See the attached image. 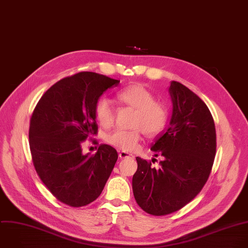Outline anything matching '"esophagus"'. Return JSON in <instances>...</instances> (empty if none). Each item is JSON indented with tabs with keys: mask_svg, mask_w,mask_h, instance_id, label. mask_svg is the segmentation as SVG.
Returning a JSON list of instances; mask_svg holds the SVG:
<instances>
[{
	"mask_svg": "<svg viewBox=\"0 0 248 248\" xmlns=\"http://www.w3.org/2000/svg\"><path fill=\"white\" fill-rule=\"evenodd\" d=\"M119 156H120L121 158H126V157H130V156H133V155H130V154H128V153H126V152H124V151H122V152H120Z\"/></svg>",
	"mask_w": 248,
	"mask_h": 248,
	"instance_id": "1",
	"label": "esophagus"
}]
</instances>
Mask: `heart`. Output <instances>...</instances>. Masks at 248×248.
<instances>
[{"label": "heart", "mask_w": 248, "mask_h": 248, "mask_svg": "<svg viewBox=\"0 0 248 248\" xmlns=\"http://www.w3.org/2000/svg\"><path fill=\"white\" fill-rule=\"evenodd\" d=\"M117 99L136 110L132 129H116L109 133L106 140L114 147L132 152L137 149L142 135L156 137L167 128L170 121V112L162 102L155 101L154 93L141 84H133L120 90L116 93ZM96 121L105 128H109L115 122V106L109 98L99 97L93 107Z\"/></svg>", "instance_id": "1"}]
</instances>
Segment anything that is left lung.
<instances>
[{
	"label": "left lung",
	"mask_w": 248,
	"mask_h": 248,
	"mask_svg": "<svg viewBox=\"0 0 248 248\" xmlns=\"http://www.w3.org/2000/svg\"><path fill=\"white\" fill-rule=\"evenodd\" d=\"M170 93L172 117L167 132L151 150L163 156L160 168L137 156L132 190L137 204L147 213H173L194 200L205 185L216 154V130L205 103L192 91L172 80Z\"/></svg>",
	"instance_id": "8db88e82"
}]
</instances>
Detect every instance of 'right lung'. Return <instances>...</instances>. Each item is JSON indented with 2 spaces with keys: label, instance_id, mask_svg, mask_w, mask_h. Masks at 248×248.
Returning <instances> with one entry per match:
<instances>
[{
  "label": "right lung",
  "instance_id": "right-lung-1",
  "mask_svg": "<svg viewBox=\"0 0 248 248\" xmlns=\"http://www.w3.org/2000/svg\"><path fill=\"white\" fill-rule=\"evenodd\" d=\"M120 80L93 72L66 77L49 88L30 119L29 145L37 174L61 202L80 207L94 202L118 159L116 149L101 144L95 155L81 145L97 134L93 107Z\"/></svg>",
  "mask_w": 248,
  "mask_h": 248
}]
</instances>
